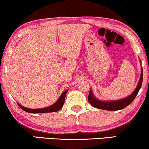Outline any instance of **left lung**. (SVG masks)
<instances>
[{"label":"left lung","instance_id":"8db88e82","mask_svg":"<svg viewBox=\"0 0 149 149\" xmlns=\"http://www.w3.org/2000/svg\"><path fill=\"white\" fill-rule=\"evenodd\" d=\"M141 63V61H140ZM142 78H143V71H142V68L141 67V74H140V77L137 85V87L134 89V91L131 94L128 96L122 98L121 100H117L113 101H103L97 99L95 95H93V91L90 89L89 91V96H88V101L92 107L96 108V109L106 110V111H119V110L123 109L124 108L127 107L132 101L134 100L136 95H137L138 91L141 87L142 83Z\"/></svg>","mask_w":149,"mask_h":149}]
</instances>
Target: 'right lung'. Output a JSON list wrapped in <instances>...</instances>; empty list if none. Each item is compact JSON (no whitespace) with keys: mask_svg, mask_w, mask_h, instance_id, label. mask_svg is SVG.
<instances>
[{"mask_svg":"<svg viewBox=\"0 0 149 149\" xmlns=\"http://www.w3.org/2000/svg\"><path fill=\"white\" fill-rule=\"evenodd\" d=\"M68 89H66V91H64L61 95L59 97L58 100H57L56 102H55L54 104L49 106V107L42 108V109H28V108H26L19 104V103H17V104L19 107L21 108L22 110H24V111L28 112V113H52V112H57L62 109L63 107V105L64 104V100H65V97H66V93L68 92Z\"/></svg>","mask_w":149,"mask_h":149,"instance_id":"add662e5","label":"right lung"}]
</instances>
